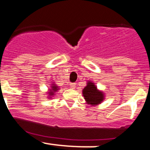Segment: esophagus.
<instances>
[{"label":"esophagus","mask_w":150,"mask_h":150,"mask_svg":"<svg viewBox=\"0 0 150 150\" xmlns=\"http://www.w3.org/2000/svg\"><path fill=\"white\" fill-rule=\"evenodd\" d=\"M69 86L71 88H75L76 86V84L74 83H69Z\"/></svg>","instance_id":"esophagus-1"}]
</instances>
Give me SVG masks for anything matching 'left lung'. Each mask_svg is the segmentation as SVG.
<instances>
[{"instance_id":"8db88e82","label":"left lung","mask_w":150,"mask_h":150,"mask_svg":"<svg viewBox=\"0 0 150 150\" xmlns=\"http://www.w3.org/2000/svg\"><path fill=\"white\" fill-rule=\"evenodd\" d=\"M83 94L87 103L91 105L100 104L104 99L103 92L98 91L96 86L91 82H88L87 86L83 90Z\"/></svg>"}]
</instances>
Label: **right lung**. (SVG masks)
Wrapping results in <instances>:
<instances>
[{"label":"right lung","instance_id":"obj_1","mask_svg":"<svg viewBox=\"0 0 150 150\" xmlns=\"http://www.w3.org/2000/svg\"><path fill=\"white\" fill-rule=\"evenodd\" d=\"M57 90H58V86H56L55 84H53V85L52 86L51 91H49V92H48L49 94H50V95H53V94H54V92H56Z\"/></svg>","mask_w":150,"mask_h":150}]
</instances>
